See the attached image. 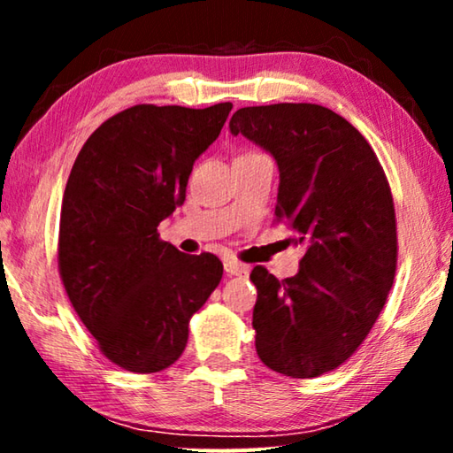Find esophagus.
<instances>
[{"mask_svg":"<svg viewBox=\"0 0 453 453\" xmlns=\"http://www.w3.org/2000/svg\"><path fill=\"white\" fill-rule=\"evenodd\" d=\"M226 273L227 275H237V278H248L250 275V267L243 265V264H237V262H226Z\"/></svg>","mask_w":453,"mask_h":453,"instance_id":"34e87169","label":"esophagus"}]
</instances>
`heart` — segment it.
<instances>
[{"label": "heart", "instance_id": "heart-1", "mask_svg": "<svg viewBox=\"0 0 453 453\" xmlns=\"http://www.w3.org/2000/svg\"><path fill=\"white\" fill-rule=\"evenodd\" d=\"M248 153H256V151H248ZM243 156H245V153H243Z\"/></svg>", "mask_w": 453, "mask_h": 453}]
</instances>
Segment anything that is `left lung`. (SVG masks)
Returning <instances> with one entry per match:
<instances>
[{
  "label": "left lung",
  "mask_w": 453,
  "mask_h": 453,
  "mask_svg": "<svg viewBox=\"0 0 453 453\" xmlns=\"http://www.w3.org/2000/svg\"><path fill=\"white\" fill-rule=\"evenodd\" d=\"M229 132L280 167L278 224L305 243L300 272L278 280L256 265V349L270 370L318 378L362 346L392 289L397 232L392 189L365 137L318 104L242 107Z\"/></svg>",
  "instance_id": "obj_1"
}]
</instances>
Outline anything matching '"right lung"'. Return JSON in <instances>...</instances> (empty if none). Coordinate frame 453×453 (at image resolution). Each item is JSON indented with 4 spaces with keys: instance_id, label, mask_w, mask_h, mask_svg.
Returning <instances> with one entry per match:
<instances>
[{
    "instance_id": "right-lung-1",
    "label": "right lung",
    "mask_w": 453,
    "mask_h": 453,
    "mask_svg": "<svg viewBox=\"0 0 453 453\" xmlns=\"http://www.w3.org/2000/svg\"><path fill=\"white\" fill-rule=\"evenodd\" d=\"M229 111V102L127 107L75 157L59 216V275L99 351L127 372L178 362L191 316L224 275L216 256L181 254L157 226L186 202L194 162Z\"/></svg>"
}]
</instances>
